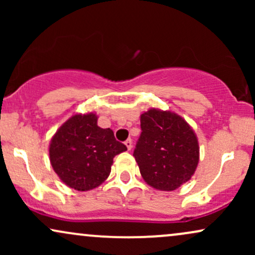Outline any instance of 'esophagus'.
Wrapping results in <instances>:
<instances>
[{"label": "esophagus", "instance_id": "34e87169", "mask_svg": "<svg viewBox=\"0 0 255 255\" xmlns=\"http://www.w3.org/2000/svg\"><path fill=\"white\" fill-rule=\"evenodd\" d=\"M125 144H126V146H127V148L128 150H131V147H133V141H131V139L129 137V139H127L125 141Z\"/></svg>", "mask_w": 255, "mask_h": 255}]
</instances>
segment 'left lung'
Segmentation results:
<instances>
[{"mask_svg": "<svg viewBox=\"0 0 255 255\" xmlns=\"http://www.w3.org/2000/svg\"><path fill=\"white\" fill-rule=\"evenodd\" d=\"M141 134L133 156L150 186L174 191L194 174L199 162L197 136L181 116L148 110L140 116Z\"/></svg>", "mask_w": 255, "mask_h": 255, "instance_id": "obj_1", "label": "left lung"}]
</instances>
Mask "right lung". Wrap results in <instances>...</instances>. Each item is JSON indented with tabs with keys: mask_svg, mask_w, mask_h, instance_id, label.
<instances>
[{
	"mask_svg": "<svg viewBox=\"0 0 255 255\" xmlns=\"http://www.w3.org/2000/svg\"><path fill=\"white\" fill-rule=\"evenodd\" d=\"M127 150L110 128L97 126L95 114L73 116L51 139L52 168L67 186L77 191L98 187L111 171L114 157Z\"/></svg>",
	"mask_w": 255,
	"mask_h": 255,
	"instance_id": "right-lung-1",
	"label": "right lung"
}]
</instances>
